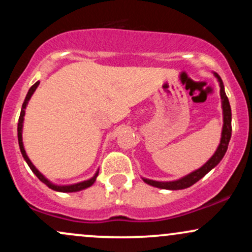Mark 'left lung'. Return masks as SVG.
<instances>
[{
    "label": "left lung",
    "instance_id": "obj_1",
    "mask_svg": "<svg viewBox=\"0 0 252 252\" xmlns=\"http://www.w3.org/2000/svg\"><path fill=\"white\" fill-rule=\"evenodd\" d=\"M215 74H216V77L218 78L219 83H220V97L222 100V112H224V126H222L221 140H220V144H219L218 149H217V152L215 153V155H213L212 158H211L210 160L201 167V168L195 170V172L190 173L189 175L185 176V178L180 179V180L172 181V182H158V181L148 180V179H143L147 184L152 185V186H154V187H158V189H187V187L194 185L196 181L200 180L202 176L206 175L211 169L215 168L217 164L220 162L221 158H224L225 153H226V150H227L228 142H230L231 131H232V126H231V106H230V103H228L226 94H225L221 78L219 77V74H217V73H215Z\"/></svg>",
    "mask_w": 252,
    "mask_h": 252
}]
</instances>
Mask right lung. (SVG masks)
<instances>
[{
    "label": "right lung",
    "mask_w": 252,
    "mask_h": 252,
    "mask_svg": "<svg viewBox=\"0 0 252 252\" xmlns=\"http://www.w3.org/2000/svg\"><path fill=\"white\" fill-rule=\"evenodd\" d=\"M40 82H36L34 84L33 86L30 89V91H28L27 96H26V99L24 104H22V110H21V114H20V117H19V123H17V137H19V146H20V150H21L22 153V156H24V158L26 160V162L28 163V166H30V168L32 169V172L35 174L37 178H39V180L43 182L45 185H47L48 187L54 190H58V192H77V190H80V189H88V187L91 186L92 184H94V181H96V176L98 175V173L96 175L94 176L92 179H90L88 181H84V182H79V184H76V185H71V186H57V185H53L51 184L50 181L47 180V179L43 176L41 173L37 170L35 167L33 166V163L31 162V160L28 158V156L26 155V152H25V148H24V143H22V123H24V116H25V109H26V105H27L28 100H30V98L32 97V94H34V91H35V89L37 88V85H39Z\"/></svg>",
    "instance_id": "obj_1"
}]
</instances>
